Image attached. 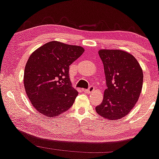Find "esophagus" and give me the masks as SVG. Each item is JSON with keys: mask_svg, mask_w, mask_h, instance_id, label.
Returning a JSON list of instances; mask_svg holds the SVG:
<instances>
[{"mask_svg": "<svg viewBox=\"0 0 159 159\" xmlns=\"http://www.w3.org/2000/svg\"><path fill=\"white\" fill-rule=\"evenodd\" d=\"M94 86H90L88 89H84L83 91L84 92L87 93V94H91V93H92L93 92H94Z\"/></svg>", "mask_w": 159, "mask_h": 159, "instance_id": "1", "label": "esophagus"}]
</instances>
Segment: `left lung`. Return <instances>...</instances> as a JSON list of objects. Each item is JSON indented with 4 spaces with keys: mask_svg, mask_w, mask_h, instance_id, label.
Here are the masks:
<instances>
[{
    "mask_svg": "<svg viewBox=\"0 0 159 159\" xmlns=\"http://www.w3.org/2000/svg\"><path fill=\"white\" fill-rule=\"evenodd\" d=\"M107 89L101 104L95 107L102 117L120 119L138 101L143 84V70L132 54L120 49H100Z\"/></svg>",
    "mask_w": 159,
    "mask_h": 159,
    "instance_id": "left-lung-1",
    "label": "left lung"
}]
</instances>
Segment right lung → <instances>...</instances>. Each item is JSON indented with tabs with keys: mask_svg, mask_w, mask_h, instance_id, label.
I'll use <instances>...</instances> for the list:
<instances>
[{
	"mask_svg": "<svg viewBox=\"0 0 159 159\" xmlns=\"http://www.w3.org/2000/svg\"><path fill=\"white\" fill-rule=\"evenodd\" d=\"M84 52L82 46L53 41L34 51L24 72V86L33 106L46 117L59 116L73 105L69 66Z\"/></svg>",
	"mask_w": 159,
	"mask_h": 159,
	"instance_id": "obj_1",
	"label": "right lung"
}]
</instances>
